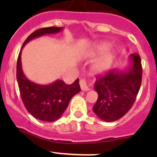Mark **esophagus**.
<instances>
[{"label": "esophagus", "instance_id": "1", "mask_svg": "<svg viewBox=\"0 0 157 157\" xmlns=\"http://www.w3.org/2000/svg\"><path fill=\"white\" fill-rule=\"evenodd\" d=\"M80 85L82 91H88V90H90V88H89L87 84H86V82L84 79H81L80 80Z\"/></svg>", "mask_w": 157, "mask_h": 157}]
</instances>
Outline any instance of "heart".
<instances>
[{
	"label": "heart",
	"mask_w": 157,
	"mask_h": 157,
	"mask_svg": "<svg viewBox=\"0 0 157 157\" xmlns=\"http://www.w3.org/2000/svg\"><path fill=\"white\" fill-rule=\"evenodd\" d=\"M110 47L111 45L109 42H101L97 45L96 52L99 54L105 53L110 48ZM112 61H113V56L112 55H108L105 56L94 65L95 72L97 74H102V73L105 72L110 67Z\"/></svg>",
	"instance_id": "b5f03b06"
}]
</instances>
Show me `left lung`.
<instances>
[{
  "instance_id": "8db88e82",
  "label": "left lung",
  "mask_w": 157,
  "mask_h": 157,
  "mask_svg": "<svg viewBox=\"0 0 157 157\" xmlns=\"http://www.w3.org/2000/svg\"><path fill=\"white\" fill-rule=\"evenodd\" d=\"M129 61V67L125 71L113 69L98 77L95 83L98 99L93 109L103 121L120 119L135 102L141 85V61L137 54L130 55Z\"/></svg>"
}]
</instances>
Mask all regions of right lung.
<instances>
[{"mask_svg":"<svg viewBox=\"0 0 157 157\" xmlns=\"http://www.w3.org/2000/svg\"><path fill=\"white\" fill-rule=\"evenodd\" d=\"M63 29L52 26L33 32L23 42L17 58V79L22 100L28 112L34 118L43 121H56L63 115L71 98L80 91L79 79L71 85L66 84L60 80L48 85H41L30 81L24 75L22 69V49L36 38L60 33Z\"/></svg>","mask_w":157,"mask_h":157,"instance_id":"right-lung-1","label":"right lung"}]
</instances>
